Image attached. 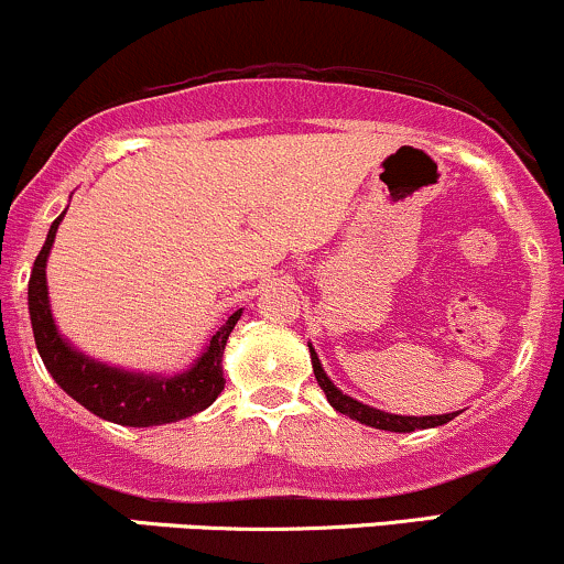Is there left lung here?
<instances>
[{
	"instance_id": "8db88e82",
	"label": "left lung",
	"mask_w": 564,
	"mask_h": 564,
	"mask_svg": "<svg viewBox=\"0 0 564 564\" xmlns=\"http://www.w3.org/2000/svg\"><path fill=\"white\" fill-rule=\"evenodd\" d=\"M307 347H310V360H313L315 379H318L321 390L326 392L328 403L334 405V411L345 413V416L355 419V422L373 426V430H384V432H416V430H432V426H443L458 416V411L456 413H440V416H398V413H387V411H379V408H373V405L360 403V400L349 398V394L341 392L339 387L328 379V373L323 371L315 347L310 345V341H307Z\"/></svg>"
}]
</instances>
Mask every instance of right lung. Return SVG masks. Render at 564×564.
<instances>
[{
	"instance_id": "1",
	"label": "right lung",
	"mask_w": 564,
	"mask_h": 564,
	"mask_svg": "<svg viewBox=\"0 0 564 564\" xmlns=\"http://www.w3.org/2000/svg\"><path fill=\"white\" fill-rule=\"evenodd\" d=\"M66 212L50 225L47 241L34 260L29 278V315L34 341L44 366L53 373L63 392L70 394L95 416L121 426H159L204 411L225 390L223 349L243 310H236L223 326L212 334L209 345L193 360L191 368L172 373H142L129 368L108 366L76 349L57 332L47 294V257L55 243L57 225Z\"/></svg>"
}]
</instances>
